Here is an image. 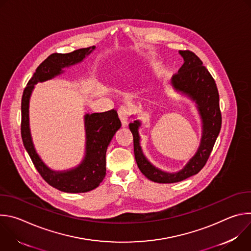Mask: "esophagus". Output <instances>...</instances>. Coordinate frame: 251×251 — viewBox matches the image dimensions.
Wrapping results in <instances>:
<instances>
[{
	"mask_svg": "<svg viewBox=\"0 0 251 251\" xmlns=\"http://www.w3.org/2000/svg\"><path fill=\"white\" fill-rule=\"evenodd\" d=\"M128 115H129L128 109L125 106H121L118 110V116L123 126H126L128 124Z\"/></svg>",
	"mask_w": 251,
	"mask_h": 251,
	"instance_id": "esophagus-1",
	"label": "esophagus"
}]
</instances>
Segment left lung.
<instances>
[{"label": "left lung", "mask_w": 251, "mask_h": 251, "mask_svg": "<svg viewBox=\"0 0 251 251\" xmlns=\"http://www.w3.org/2000/svg\"><path fill=\"white\" fill-rule=\"evenodd\" d=\"M178 53L184 58V63L169 84L174 91L188 97L196 104L201 121V137L195 155L177 172L163 171L154 166L143 153L139 135L142 122L137 119L129 124L138 168L150 181L160 184L177 183L197 175L205 165L222 127L220 96L216 81L194 52L178 50Z\"/></svg>", "instance_id": "obj_1"}]
</instances>
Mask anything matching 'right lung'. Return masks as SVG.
<instances>
[{"label":"right lung","instance_id":"add662e5","mask_svg":"<svg viewBox=\"0 0 251 251\" xmlns=\"http://www.w3.org/2000/svg\"><path fill=\"white\" fill-rule=\"evenodd\" d=\"M95 47L76 50L69 53H52L44 60L27 82L22 98V138L24 146L35 169L51 187L64 193H86L96 189L106 175V151L121 122L117 112L112 109L102 113L84 115L85 151L82 161L75 168L64 171L50 169L34 148L29 128V99L38 82L50 80L68 68L83 61Z\"/></svg>","mask_w":251,"mask_h":251}]
</instances>
